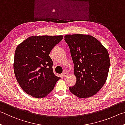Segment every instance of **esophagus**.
<instances>
[{
    "mask_svg": "<svg viewBox=\"0 0 125 125\" xmlns=\"http://www.w3.org/2000/svg\"><path fill=\"white\" fill-rule=\"evenodd\" d=\"M67 75H68V73H62V76H63V77H66Z\"/></svg>",
    "mask_w": 125,
    "mask_h": 125,
    "instance_id": "obj_1",
    "label": "esophagus"
}]
</instances>
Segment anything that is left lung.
I'll return each mask as SVG.
<instances>
[{
	"label": "left lung",
	"instance_id": "1",
	"mask_svg": "<svg viewBox=\"0 0 125 125\" xmlns=\"http://www.w3.org/2000/svg\"><path fill=\"white\" fill-rule=\"evenodd\" d=\"M74 64L76 84L69 87L71 92L78 98L95 94L105 84L110 67L107 49L94 37L81 34L65 37Z\"/></svg>",
	"mask_w": 125,
	"mask_h": 125
}]
</instances>
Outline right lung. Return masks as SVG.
<instances>
[{"mask_svg": "<svg viewBox=\"0 0 125 125\" xmlns=\"http://www.w3.org/2000/svg\"><path fill=\"white\" fill-rule=\"evenodd\" d=\"M62 36H32L17 46L14 70L22 89L32 97L43 98L54 89L60 77L54 75L50 52Z\"/></svg>", "mask_w": 125, "mask_h": 125, "instance_id": "add662e5", "label": "right lung"}]
</instances>
